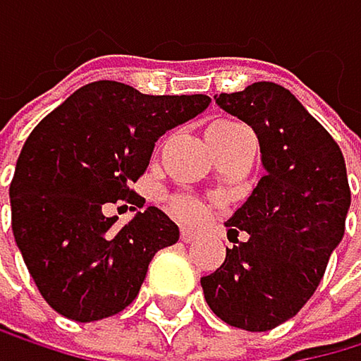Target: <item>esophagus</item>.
<instances>
[{"label": "esophagus", "mask_w": 361, "mask_h": 361, "mask_svg": "<svg viewBox=\"0 0 361 361\" xmlns=\"http://www.w3.org/2000/svg\"><path fill=\"white\" fill-rule=\"evenodd\" d=\"M196 237V231H192V228H180V240L183 242H192Z\"/></svg>", "instance_id": "34e87169"}]
</instances>
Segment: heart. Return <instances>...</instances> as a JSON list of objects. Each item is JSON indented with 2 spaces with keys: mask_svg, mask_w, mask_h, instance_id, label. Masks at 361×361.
I'll list each match as a JSON object with an SVG mask.
<instances>
[{
  "mask_svg": "<svg viewBox=\"0 0 361 361\" xmlns=\"http://www.w3.org/2000/svg\"><path fill=\"white\" fill-rule=\"evenodd\" d=\"M233 126H237V124H233V121H216V124H212L208 128V133H221V130H228ZM171 210L185 221H194L201 216V205L194 199H190V196H176V199L171 201Z\"/></svg>",
  "mask_w": 361,
  "mask_h": 361,
  "instance_id": "heart-1",
  "label": "heart"
}]
</instances>
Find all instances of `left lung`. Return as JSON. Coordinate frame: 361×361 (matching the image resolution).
Wrapping results in <instances>:
<instances>
[{
  "label": "left lung",
  "instance_id": "obj_1",
  "mask_svg": "<svg viewBox=\"0 0 361 361\" xmlns=\"http://www.w3.org/2000/svg\"><path fill=\"white\" fill-rule=\"evenodd\" d=\"M214 102L255 130L264 176L228 219L233 246L201 287L228 326L264 332L307 303L341 242L350 208L346 162L332 135L283 85L259 81Z\"/></svg>",
  "mask_w": 361,
  "mask_h": 361
}]
</instances>
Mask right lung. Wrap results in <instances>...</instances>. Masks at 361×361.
Wrapping results in <instances>:
<instances>
[{
  "label": "right lung",
  "instance_id": "right-lung-1",
  "mask_svg": "<svg viewBox=\"0 0 361 361\" xmlns=\"http://www.w3.org/2000/svg\"><path fill=\"white\" fill-rule=\"evenodd\" d=\"M210 106L205 94H142L94 81L47 115L24 142L11 183V226L42 298L78 323L133 303L160 248L178 226L149 205L115 228L110 203L145 199L130 190L149 167L158 137ZM128 208V205H124Z\"/></svg>",
  "mask_w": 361,
  "mask_h": 361
}]
</instances>
